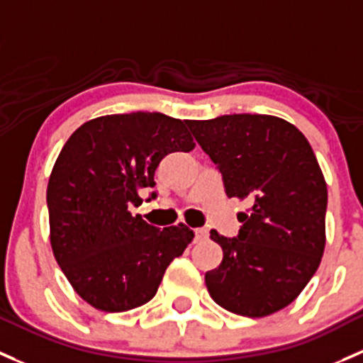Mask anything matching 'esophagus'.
Wrapping results in <instances>:
<instances>
[{"label": "esophagus", "instance_id": "esophagus-1", "mask_svg": "<svg viewBox=\"0 0 363 363\" xmlns=\"http://www.w3.org/2000/svg\"><path fill=\"white\" fill-rule=\"evenodd\" d=\"M194 236H196V242H205V240L208 238V230H203V228H200V230L194 231Z\"/></svg>", "mask_w": 363, "mask_h": 363}]
</instances>
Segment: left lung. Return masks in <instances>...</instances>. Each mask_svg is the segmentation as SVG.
Listing matches in <instances>:
<instances>
[{
	"mask_svg": "<svg viewBox=\"0 0 363 363\" xmlns=\"http://www.w3.org/2000/svg\"><path fill=\"white\" fill-rule=\"evenodd\" d=\"M188 127L223 174L228 196L250 205L238 217V236L211 231L224 255L205 273L208 294L224 310L250 318L284 310L325 249L327 184L310 143L269 114H224L189 120Z\"/></svg>",
	"mask_w": 363,
	"mask_h": 363,
	"instance_id": "1",
	"label": "left lung"
}]
</instances>
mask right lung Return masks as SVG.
Instances as JSON below:
<instances>
[{"label": "right lung", "mask_w": 363, "mask_h": 363, "mask_svg": "<svg viewBox=\"0 0 363 363\" xmlns=\"http://www.w3.org/2000/svg\"><path fill=\"white\" fill-rule=\"evenodd\" d=\"M186 125L162 113L95 118L72 133L53 165L47 189L53 255L97 310L128 311L151 301L194 238L186 224L158 230L128 211L143 201L140 189L155 188V170L169 152L193 150Z\"/></svg>", "instance_id": "1"}]
</instances>
